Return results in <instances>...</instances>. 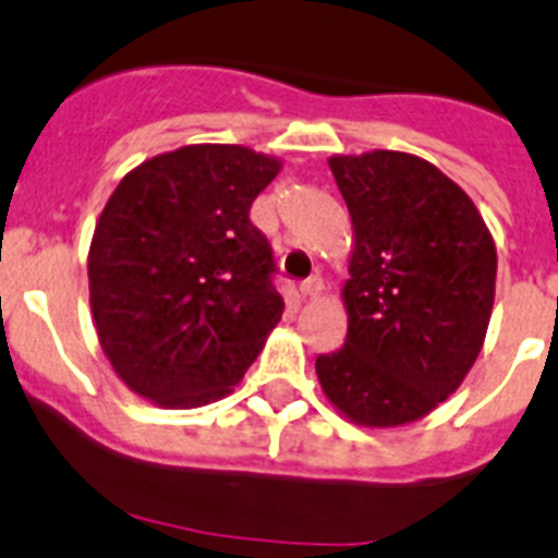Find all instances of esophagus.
<instances>
[{
  "label": "esophagus",
  "instance_id": "1",
  "mask_svg": "<svg viewBox=\"0 0 558 558\" xmlns=\"http://www.w3.org/2000/svg\"><path fill=\"white\" fill-rule=\"evenodd\" d=\"M298 290H301V295H303V298L317 295V292L323 290V279H319V277H308V279H303L301 284H298Z\"/></svg>",
  "mask_w": 558,
  "mask_h": 558
}]
</instances>
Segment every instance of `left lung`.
Masks as SVG:
<instances>
[{
  "instance_id": "left-lung-1",
  "label": "left lung",
  "mask_w": 558,
  "mask_h": 558,
  "mask_svg": "<svg viewBox=\"0 0 558 558\" xmlns=\"http://www.w3.org/2000/svg\"><path fill=\"white\" fill-rule=\"evenodd\" d=\"M355 230L344 347L317 357L336 410L404 426L442 404L477 361L494 308L496 246L456 181L401 151L330 157Z\"/></svg>"
}]
</instances>
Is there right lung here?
Returning <instances> with one entry per match:
<instances>
[{"label":"right lung","mask_w":558,"mask_h":558,"mask_svg":"<svg viewBox=\"0 0 558 558\" xmlns=\"http://www.w3.org/2000/svg\"><path fill=\"white\" fill-rule=\"evenodd\" d=\"M281 162L228 143L159 154L105 203L89 250L99 344L126 388L168 410L241 383L284 312L250 208Z\"/></svg>","instance_id":"add662e5"}]
</instances>
